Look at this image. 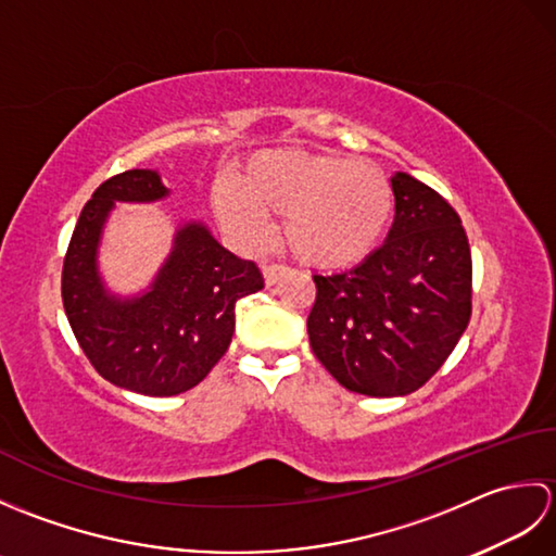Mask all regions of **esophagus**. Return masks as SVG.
Instances as JSON below:
<instances>
[{"instance_id":"obj_1","label":"esophagus","mask_w":556,"mask_h":556,"mask_svg":"<svg viewBox=\"0 0 556 556\" xmlns=\"http://www.w3.org/2000/svg\"><path fill=\"white\" fill-rule=\"evenodd\" d=\"M287 271H289V267H285V265H265V267H263L265 285H267V287H275L277 281L287 275Z\"/></svg>"}]
</instances>
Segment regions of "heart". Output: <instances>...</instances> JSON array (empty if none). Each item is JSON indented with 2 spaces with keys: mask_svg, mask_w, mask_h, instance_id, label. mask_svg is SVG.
<instances>
[{
  "mask_svg": "<svg viewBox=\"0 0 556 556\" xmlns=\"http://www.w3.org/2000/svg\"><path fill=\"white\" fill-rule=\"evenodd\" d=\"M212 207L243 248H260L271 217H285V243L305 265H356L382 243L394 215L387 176L334 152L267 150L245 162L241 179L222 176Z\"/></svg>",
  "mask_w": 556,
  "mask_h": 556,
  "instance_id": "1",
  "label": "heart"
}]
</instances>
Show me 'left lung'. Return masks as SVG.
Here are the masks:
<instances>
[{
    "label": "left lung",
    "instance_id": "obj_1",
    "mask_svg": "<svg viewBox=\"0 0 556 556\" xmlns=\"http://www.w3.org/2000/svg\"><path fill=\"white\" fill-rule=\"evenodd\" d=\"M384 243L349 271L315 275L311 349L349 392L406 396L442 368L470 320V248L454 207L406 172L392 176Z\"/></svg>",
    "mask_w": 556,
    "mask_h": 556
}]
</instances>
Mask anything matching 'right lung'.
<instances>
[{
    "mask_svg": "<svg viewBox=\"0 0 556 556\" xmlns=\"http://www.w3.org/2000/svg\"><path fill=\"white\" fill-rule=\"evenodd\" d=\"M169 193L157 169L104 181L80 212L62 271L68 325L92 368L146 396H176L203 382L231 344L236 301L265 287L255 263L227 251L205 222L188 219L155 279L134 296L114 293L100 271L104 224L116 203H157Z\"/></svg>",
    "mask_w": 556,
    "mask_h": 556,
    "instance_id": "1",
    "label": "right lung"
}]
</instances>
